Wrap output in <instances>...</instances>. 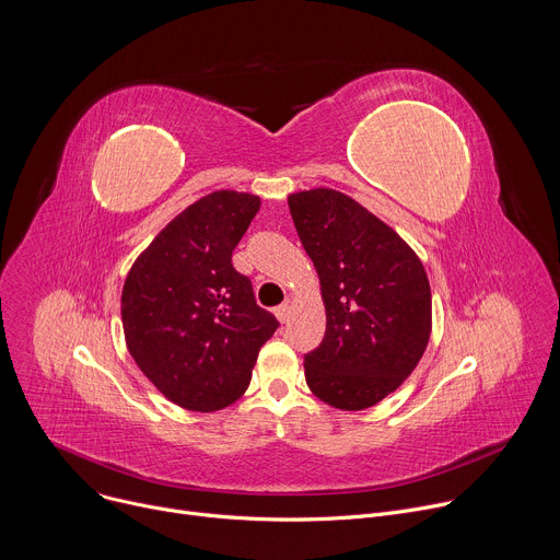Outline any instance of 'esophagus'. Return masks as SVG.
I'll list each match as a JSON object with an SVG mask.
<instances>
[{
	"instance_id": "esophagus-1",
	"label": "esophagus",
	"mask_w": 560,
	"mask_h": 560,
	"mask_svg": "<svg viewBox=\"0 0 560 560\" xmlns=\"http://www.w3.org/2000/svg\"><path fill=\"white\" fill-rule=\"evenodd\" d=\"M275 314H277V318H279L281 324H285L288 318H290V305H288V303H281V305H277V307H275Z\"/></svg>"
}]
</instances>
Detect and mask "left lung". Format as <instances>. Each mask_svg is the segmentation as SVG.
<instances>
[{"label": "left lung", "instance_id": "1", "mask_svg": "<svg viewBox=\"0 0 560 560\" xmlns=\"http://www.w3.org/2000/svg\"><path fill=\"white\" fill-rule=\"evenodd\" d=\"M326 303V337L303 359L307 387L332 408L365 410L401 385L432 330V292L415 250L352 197H288Z\"/></svg>", "mask_w": 560, "mask_h": 560}]
</instances>
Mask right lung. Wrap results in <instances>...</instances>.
I'll use <instances>...</instances> for the list:
<instances>
[{
	"label": "right lung",
	"instance_id": "right-lung-1",
	"mask_svg": "<svg viewBox=\"0 0 560 560\" xmlns=\"http://www.w3.org/2000/svg\"><path fill=\"white\" fill-rule=\"evenodd\" d=\"M259 197L217 190L177 214L130 268L121 292L126 346L173 404L214 412L242 396L279 322L259 307L232 250Z\"/></svg>",
	"mask_w": 560,
	"mask_h": 560
}]
</instances>
